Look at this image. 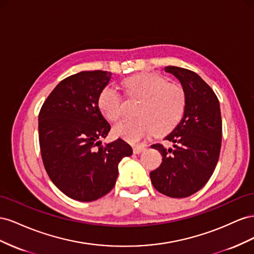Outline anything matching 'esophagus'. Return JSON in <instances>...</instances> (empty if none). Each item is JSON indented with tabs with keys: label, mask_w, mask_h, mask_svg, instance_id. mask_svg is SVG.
<instances>
[{
	"label": "esophagus",
	"mask_w": 254,
	"mask_h": 254,
	"mask_svg": "<svg viewBox=\"0 0 254 254\" xmlns=\"http://www.w3.org/2000/svg\"><path fill=\"white\" fill-rule=\"evenodd\" d=\"M144 149H146V146H143V144H136V146L133 147V152L135 154H138L140 152H142Z\"/></svg>",
	"instance_id": "34e87169"
}]
</instances>
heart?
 I'll use <instances>...</instances> for the list:
<instances>
[{
	"label": "heart",
	"instance_id": "b5f03b06",
	"mask_svg": "<svg viewBox=\"0 0 254 254\" xmlns=\"http://www.w3.org/2000/svg\"><path fill=\"white\" fill-rule=\"evenodd\" d=\"M127 96L139 100L136 105L137 117L126 119L114 127V135L128 142H139L156 133L167 134L175 128L186 110V91L177 82H167L166 77L141 72L122 81ZM98 108L110 121H118L125 112L120 93L107 86L98 97Z\"/></svg>",
	"mask_w": 254,
	"mask_h": 254
}]
</instances>
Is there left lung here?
<instances>
[{
	"instance_id": "1",
	"label": "left lung",
	"mask_w": 254,
	"mask_h": 254,
	"mask_svg": "<svg viewBox=\"0 0 254 254\" xmlns=\"http://www.w3.org/2000/svg\"><path fill=\"white\" fill-rule=\"evenodd\" d=\"M165 71L184 87L186 110L179 125L164 138L173 147L151 146L161 152L163 162L150 172V178L161 193L186 198L207 183L218 162L222 137L220 106L214 90L195 72L176 66L166 67Z\"/></svg>"
}]
</instances>
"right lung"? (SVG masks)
<instances>
[{"mask_svg": "<svg viewBox=\"0 0 254 254\" xmlns=\"http://www.w3.org/2000/svg\"><path fill=\"white\" fill-rule=\"evenodd\" d=\"M111 77V72L101 70L70 75L55 87L39 112L43 166L55 186L77 201H95L110 192L121 159L133 153L121 138L101 146L111 125L97 101Z\"/></svg>", "mask_w": 254, "mask_h": 254, "instance_id": "1", "label": "right lung"}]
</instances>
